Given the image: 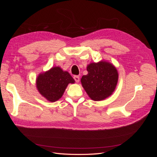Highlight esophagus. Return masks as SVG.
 Instances as JSON below:
<instances>
[{
    "mask_svg": "<svg viewBox=\"0 0 157 157\" xmlns=\"http://www.w3.org/2000/svg\"><path fill=\"white\" fill-rule=\"evenodd\" d=\"M74 79H75V82H79V80H80V78H79V77L78 76H77V75H75V76H74Z\"/></svg>",
    "mask_w": 157,
    "mask_h": 157,
    "instance_id": "esophagus-1",
    "label": "esophagus"
}]
</instances>
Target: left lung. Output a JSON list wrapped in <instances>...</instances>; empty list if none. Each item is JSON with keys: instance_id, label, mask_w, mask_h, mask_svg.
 <instances>
[{"instance_id": "8db88e82", "label": "left lung", "mask_w": 157, "mask_h": 157, "mask_svg": "<svg viewBox=\"0 0 157 157\" xmlns=\"http://www.w3.org/2000/svg\"><path fill=\"white\" fill-rule=\"evenodd\" d=\"M88 74L81 78L82 86L88 96L94 101H101L108 98L115 91L118 74L111 63L101 61L87 66Z\"/></svg>"}]
</instances>
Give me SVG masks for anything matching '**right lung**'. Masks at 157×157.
I'll list each match as a JSON object with an SVG mask.
<instances>
[{"label": "right lung", "mask_w": 157, "mask_h": 157, "mask_svg": "<svg viewBox=\"0 0 157 157\" xmlns=\"http://www.w3.org/2000/svg\"><path fill=\"white\" fill-rule=\"evenodd\" d=\"M69 83H75V80L67 71H63L59 67H54L39 74L36 80L38 91L51 102L62 97Z\"/></svg>", "instance_id": "1"}]
</instances>
